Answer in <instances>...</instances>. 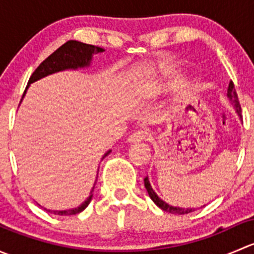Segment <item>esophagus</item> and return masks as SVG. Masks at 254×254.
<instances>
[{
  "mask_svg": "<svg viewBox=\"0 0 254 254\" xmlns=\"http://www.w3.org/2000/svg\"><path fill=\"white\" fill-rule=\"evenodd\" d=\"M150 137V134H148L146 130H136V131L132 132L129 136V142H140V141H146V140Z\"/></svg>",
  "mask_w": 254,
  "mask_h": 254,
  "instance_id": "34e87169",
  "label": "esophagus"
}]
</instances>
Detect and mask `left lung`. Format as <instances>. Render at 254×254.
I'll list each match as a JSON object with an SVG mask.
<instances>
[{
	"mask_svg": "<svg viewBox=\"0 0 254 254\" xmlns=\"http://www.w3.org/2000/svg\"><path fill=\"white\" fill-rule=\"evenodd\" d=\"M227 97H229L230 102H231V103L235 106V108H236L237 114L240 115L241 118H242L241 104H240V101H238L237 92H236V89H235V84H234V82H232V81H230V83H229V88H227ZM143 183H145L146 190H147L148 195H150V198L152 199L153 203H155L158 207H161L163 211H167V212H171V214H176V215H184V214H189V212L194 211V209H184V207H176V206H172V205H168L166 201H163L162 199L158 198V195L155 193V190L152 189V187H151V184H150V182H148L147 177L143 179Z\"/></svg>",
	"mask_w": 254,
	"mask_h": 254,
	"instance_id": "obj_1",
	"label": "left lung"
}]
</instances>
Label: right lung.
Here are the masks:
<instances>
[{
  "mask_svg": "<svg viewBox=\"0 0 254 254\" xmlns=\"http://www.w3.org/2000/svg\"><path fill=\"white\" fill-rule=\"evenodd\" d=\"M102 51H104V49L101 47L84 44V43L76 42V40H68L65 44L61 45L58 50L54 51L50 56H48V58L38 66L37 70H35L34 72H33V75L30 76L28 84L33 83V82H35L39 78L45 77V76L50 75V73L58 72V71L66 70V68H77L83 67V66H88L92 56H93L94 54L102 53ZM109 153H111V151H108V152L104 155V157L108 156ZM93 189L94 187L92 188L91 193H89L88 199H87L83 204H81L78 207H76V209L63 210V211H54V210L48 209L44 210H47V211L51 212V214L54 215H61V216H63V215L78 214V212L83 211V210L88 206V204L91 203V199L92 196H93Z\"/></svg>",
  "mask_w": 254,
  "mask_h": 254,
  "instance_id": "right-lung-1",
  "label": "right lung"
}]
</instances>
